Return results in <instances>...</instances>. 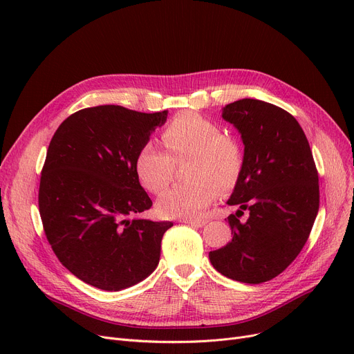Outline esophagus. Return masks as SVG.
<instances>
[{
	"label": "esophagus",
	"mask_w": 354,
	"mask_h": 354,
	"mask_svg": "<svg viewBox=\"0 0 354 354\" xmlns=\"http://www.w3.org/2000/svg\"><path fill=\"white\" fill-rule=\"evenodd\" d=\"M185 224L188 225H194V227H203L207 224V219H183Z\"/></svg>",
	"instance_id": "1"
}]
</instances>
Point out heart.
I'll use <instances>...</instances> for the list:
<instances>
[{"label":"heart","instance_id":"heart-1","mask_svg":"<svg viewBox=\"0 0 354 354\" xmlns=\"http://www.w3.org/2000/svg\"><path fill=\"white\" fill-rule=\"evenodd\" d=\"M162 140L166 153L155 143H145L136 155L135 169L142 187L160 194L171 183L176 163H188V183L167 189L158 201V209L167 218H194L216 198V188H234L244 167L241 142L222 126L195 111H182L166 124Z\"/></svg>","mask_w":354,"mask_h":354}]
</instances>
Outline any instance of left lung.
Listing matches in <instances>:
<instances>
[{"label": "left lung", "instance_id": "obj_1", "mask_svg": "<svg viewBox=\"0 0 354 354\" xmlns=\"http://www.w3.org/2000/svg\"><path fill=\"white\" fill-rule=\"evenodd\" d=\"M244 142V167L228 205L232 239L209 252L231 280L259 284L281 274L303 250L319 212V174L301 126L284 109L243 99L222 109ZM247 209V221L239 213Z\"/></svg>", "mask_w": 354, "mask_h": 354}]
</instances>
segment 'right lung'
Returning <instances> with one entry per match:
<instances>
[{"label": "right lung", "mask_w": 354, "mask_h": 354, "mask_svg": "<svg viewBox=\"0 0 354 354\" xmlns=\"http://www.w3.org/2000/svg\"><path fill=\"white\" fill-rule=\"evenodd\" d=\"M166 118L167 110L87 107L68 116L48 145L39 189L43 228L60 263L93 287L119 291L158 267L162 236L174 224L138 216L152 201L135 160Z\"/></svg>", "instance_id": "right-lung-1"}]
</instances>
